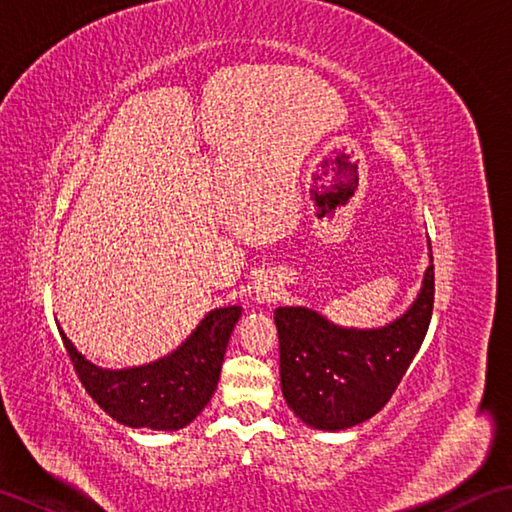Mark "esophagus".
I'll return each mask as SVG.
<instances>
[{
	"label": "esophagus",
	"mask_w": 512,
	"mask_h": 512,
	"mask_svg": "<svg viewBox=\"0 0 512 512\" xmlns=\"http://www.w3.org/2000/svg\"><path fill=\"white\" fill-rule=\"evenodd\" d=\"M273 297H275L273 288H259V290H257V299H259V301H270Z\"/></svg>",
	"instance_id": "esophagus-1"
}]
</instances>
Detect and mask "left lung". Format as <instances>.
<instances>
[{
  "label": "left lung",
  "mask_w": 512,
  "mask_h": 512,
  "mask_svg": "<svg viewBox=\"0 0 512 512\" xmlns=\"http://www.w3.org/2000/svg\"><path fill=\"white\" fill-rule=\"evenodd\" d=\"M433 259L411 308L385 328H341L310 308H277L281 391L312 429L341 431L383 409L429 330Z\"/></svg>",
  "instance_id": "obj_1"
}]
</instances>
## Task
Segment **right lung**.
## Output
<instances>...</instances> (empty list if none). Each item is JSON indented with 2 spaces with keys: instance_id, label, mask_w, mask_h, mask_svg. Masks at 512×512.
Masks as SVG:
<instances>
[{
  "instance_id": "right-lung-1",
  "label": "right lung",
  "mask_w": 512,
  "mask_h": 512,
  "mask_svg": "<svg viewBox=\"0 0 512 512\" xmlns=\"http://www.w3.org/2000/svg\"><path fill=\"white\" fill-rule=\"evenodd\" d=\"M242 308L211 310L176 352L129 369H103L59 330L81 385L107 416L132 429L178 431L206 407L220 380L228 339Z\"/></svg>"
}]
</instances>
